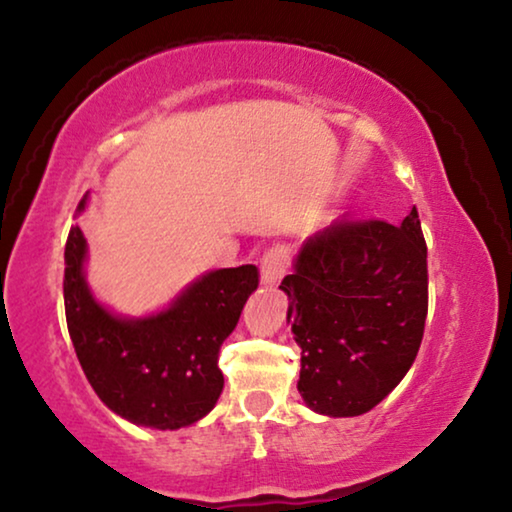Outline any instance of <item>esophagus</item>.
I'll return each instance as SVG.
<instances>
[{"label": "esophagus", "instance_id": "34e87169", "mask_svg": "<svg viewBox=\"0 0 512 512\" xmlns=\"http://www.w3.org/2000/svg\"><path fill=\"white\" fill-rule=\"evenodd\" d=\"M286 249L284 247H272L265 251L263 261H261V284L263 286H272L277 284L279 279L284 277L286 272Z\"/></svg>", "mask_w": 512, "mask_h": 512}]
</instances>
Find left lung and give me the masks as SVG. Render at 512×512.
<instances>
[{"label":"left lung","instance_id":"8db88e82","mask_svg":"<svg viewBox=\"0 0 512 512\" xmlns=\"http://www.w3.org/2000/svg\"><path fill=\"white\" fill-rule=\"evenodd\" d=\"M300 352L298 391L326 417L373 410L408 373L429 310L417 207L401 226L340 221L312 235L279 286Z\"/></svg>","mask_w":512,"mask_h":512}]
</instances>
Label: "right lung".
I'll return each mask as SVG.
<instances>
[{"mask_svg":"<svg viewBox=\"0 0 512 512\" xmlns=\"http://www.w3.org/2000/svg\"><path fill=\"white\" fill-rule=\"evenodd\" d=\"M86 205L88 193L76 214ZM86 261L88 242L72 226L65 247V314L90 387L130 424L174 431L200 422L223 391L219 349L256 291V265L205 272L165 310L123 317L90 291Z\"/></svg>","mask_w":512,"mask_h":512,"instance_id":"right-lung-1","label":"right lung"}]
</instances>
